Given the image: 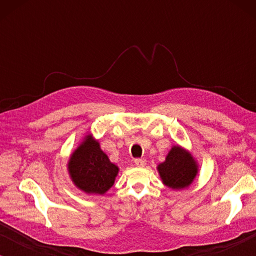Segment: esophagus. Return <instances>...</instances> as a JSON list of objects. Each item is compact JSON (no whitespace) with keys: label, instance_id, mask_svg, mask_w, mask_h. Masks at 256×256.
Wrapping results in <instances>:
<instances>
[{"label":"esophagus","instance_id":"esophagus-1","mask_svg":"<svg viewBox=\"0 0 256 256\" xmlns=\"http://www.w3.org/2000/svg\"><path fill=\"white\" fill-rule=\"evenodd\" d=\"M135 166H146V160H144V158H136L135 160Z\"/></svg>","mask_w":256,"mask_h":256}]
</instances>
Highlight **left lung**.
<instances>
[{"label": "left lung", "instance_id": "8db88e82", "mask_svg": "<svg viewBox=\"0 0 256 256\" xmlns=\"http://www.w3.org/2000/svg\"><path fill=\"white\" fill-rule=\"evenodd\" d=\"M163 183L171 188H188L197 174V164L186 150L174 146L168 154L166 162L158 166Z\"/></svg>", "mask_w": 256, "mask_h": 256}]
</instances>
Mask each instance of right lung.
<instances>
[{
  "mask_svg": "<svg viewBox=\"0 0 256 256\" xmlns=\"http://www.w3.org/2000/svg\"><path fill=\"white\" fill-rule=\"evenodd\" d=\"M72 180L87 194H102L114 184L118 166L110 163L99 143L87 136L68 162Z\"/></svg>",
  "mask_w": 256,
  "mask_h": 256,
  "instance_id": "right-lung-1",
  "label": "right lung"
}]
</instances>
